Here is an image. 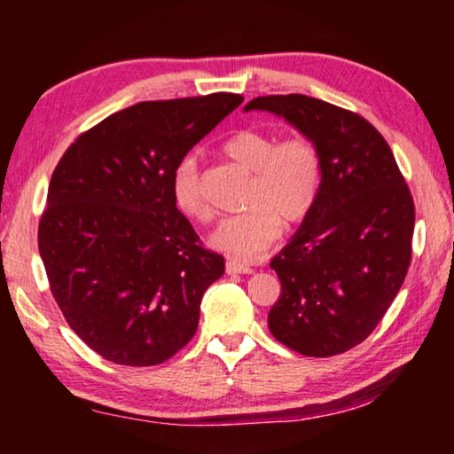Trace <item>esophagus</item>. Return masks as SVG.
Returning <instances> with one entry per match:
<instances>
[{
    "label": "esophagus",
    "mask_w": 454,
    "mask_h": 454,
    "mask_svg": "<svg viewBox=\"0 0 454 454\" xmlns=\"http://www.w3.org/2000/svg\"><path fill=\"white\" fill-rule=\"evenodd\" d=\"M226 272L228 274H252L254 272V268H252L250 264L240 262V260L230 258V260H226Z\"/></svg>",
    "instance_id": "34e87169"
}]
</instances>
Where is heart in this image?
<instances>
[{
  "instance_id": "b5f03b06",
  "label": "heart",
  "mask_w": 454,
  "mask_h": 454,
  "mask_svg": "<svg viewBox=\"0 0 454 454\" xmlns=\"http://www.w3.org/2000/svg\"><path fill=\"white\" fill-rule=\"evenodd\" d=\"M224 156L252 178L248 210L226 218L212 234V246L242 260L262 254L280 228L302 224L317 204L322 184V158L317 142L306 134L282 137L266 129H238L222 144ZM174 204L192 222L212 220L200 186L194 158L182 160L172 178Z\"/></svg>"
}]
</instances>
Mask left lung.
<instances>
[{"label": "left lung", "instance_id": "left-lung-1", "mask_svg": "<svg viewBox=\"0 0 454 454\" xmlns=\"http://www.w3.org/2000/svg\"><path fill=\"white\" fill-rule=\"evenodd\" d=\"M317 142L322 184L310 216L270 268L282 284L268 328L304 356L342 355L371 336L409 272L414 202L393 150L371 121L302 94L260 96Z\"/></svg>", "mask_w": 454, "mask_h": 454}]
</instances>
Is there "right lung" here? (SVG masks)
Masks as SVG:
<instances>
[{
	"instance_id": "right-lung-1",
	"label": "right lung",
	"mask_w": 454,
	"mask_h": 454,
	"mask_svg": "<svg viewBox=\"0 0 454 454\" xmlns=\"http://www.w3.org/2000/svg\"><path fill=\"white\" fill-rule=\"evenodd\" d=\"M242 99L129 106L82 132L53 170L37 248L66 322L110 363L162 364L196 334L224 256L176 208L172 178Z\"/></svg>"
}]
</instances>
